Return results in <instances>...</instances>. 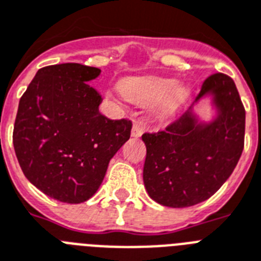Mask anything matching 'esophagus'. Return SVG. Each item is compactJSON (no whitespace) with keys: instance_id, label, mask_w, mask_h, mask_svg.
Returning a JSON list of instances; mask_svg holds the SVG:
<instances>
[{"instance_id":"1","label":"esophagus","mask_w":261,"mask_h":261,"mask_svg":"<svg viewBox=\"0 0 261 261\" xmlns=\"http://www.w3.org/2000/svg\"><path fill=\"white\" fill-rule=\"evenodd\" d=\"M143 131H145V128H143L142 123H135L134 126H133V128H131V137L139 138L143 134Z\"/></svg>"}]
</instances>
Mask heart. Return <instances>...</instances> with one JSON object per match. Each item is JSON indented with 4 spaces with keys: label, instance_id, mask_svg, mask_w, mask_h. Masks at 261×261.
<instances>
[{
    "label": "heart",
    "instance_id": "b5f03b06",
    "mask_svg": "<svg viewBox=\"0 0 261 261\" xmlns=\"http://www.w3.org/2000/svg\"><path fill=\"white\" fill-rule=\"evenodd\" d=\"M120 92L127 100L139 106L155 105L156 119L171 118L188 100L190 90L178 86L177 80L165 77H131L120 84Z\"/></svg>",
    "mask_w": 261,
    "mask_h": 261
}]
</instances>
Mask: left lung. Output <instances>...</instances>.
<instances>
[{
	"mask_svg": "<svg viewBox=\"0 0 261 261\" xmlns=\"http://www.w3.org/2000/svg\"><path fill=\"white\" fill-rule=\"evenodd\" d=\"M210 101L205 121L195 107ZM245 110L229 76L215 73L189 110L166 130L142 135L146 145L143 184L151 200L186 207L207 200L233 173L244 149Z\"/></svg>",
	"mask_w": 261,
	"mask_h": 261,
	"instance_id": "1",
	"label": "left lung"
}]
</instances>
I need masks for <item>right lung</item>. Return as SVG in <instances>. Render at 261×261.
Here are the masks:
<instances>
[{
	"label": "right lung",
	"mask_w": 261,
	"mask_h": 261,
	"mask_svg": "<svg viewBox=\"0 0 261 261\" xmlns=\"http://www.w3.org/2000/svg\"><path fill=\"white\" fill-rule=\"evenodd\" d=\"M100 72L77 63L44 67L20 99L13 146L21 170L32 185L61 202L90 200L130 138V120L99 112L101 96L88 83Z\"/></svg>",
	"instance_id": "add662e5"
}]
</instances>
